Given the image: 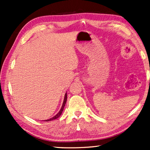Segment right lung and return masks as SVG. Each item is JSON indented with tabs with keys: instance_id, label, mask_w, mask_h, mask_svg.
Listing matches in <instances>:
<instances>
[{
	"instance_id": "add662e5",
	"label": "right lung",
	"mask_w": 150,
	"mask_h": 150,
	"mask_svg": "<svg viewBox=\"0 0 150 150\" xmlns=\"http://www.w3.org/2000/svg\"><path fill=\"white\" fill-rule=\"evenodd\" d=\"M66 102H67V93L65 94L64 100H63V102L62 106H61V109H60V110H59V111L58 113H57V114L56 115L54 116V117H52V118H50V119H48V120H44L45 122H49V121H52V120H56V119H57L58 117H60L61 115L62 114V112H63V108H64V106H65V103H66Z\"/></svg>"
}]
</instances>
